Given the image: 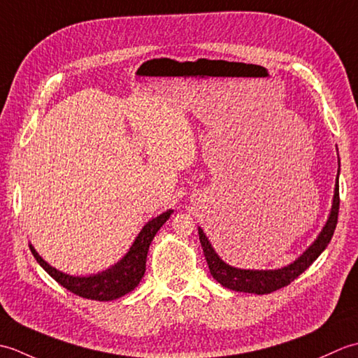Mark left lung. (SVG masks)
Instances as JSON below:
<instances>
[{"mask_svg": "<svg viewBox=\"0 0 358 358\" xmlns=\"http://www.w3.org/2000/svg\"><path fill=\"white\" fill-rule=\"evenodd\" d=\"M338 208H340V194H338V180H337L332 210H331L328 223H326V226L323 227L322 234L318 235V238L314 241V245L309 246V249L299 258V260H295L292 264H289L286 268L277 269V271H246V269L232 268V266L222 262V258H220L215 254V250L212 249L206 235L203 234L201 229H199L200 243H201L204 257H206L210 275L214 277L220 285H223L227 289H232V291L249 292V294H257V295L271 294L273 291H277V289L291 285V281H294L300 275V273L305 272L309 266L317 260L318 255L323 252L326 246L329 245L338 222Z\"/></svg>", "mask_w": 358, "mask_h": 358, "instance_id": "obj_1", "label": "left lung"}]
</instances>
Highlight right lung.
Segmentation results:
<instances>
[{
    "instance_id": "1",
    "label": "right lung",
    "mask_w": 358,
    "mask_h": 358,
    "mask_svg": "<svg viewBox=\"0 0 358 358\" xmlns=\"http://www.w3.org/2000/svg\"><path fill=\"white\" fill-rule=\"evenodd\" d=\"M172 210L163 212L162 215L150 220V222L143 227L138 237L134 241L132 248L129 249L126 257L117 263L113 268L104 271L101 273L90 277H72L52 268L50 264L45 263L43 258L36 254V250L30 246L36 262L40 263L41 268L49 273V275L58 281L59 285L66 287L67 291L73 292L75 295L83 296L87 300H98V301H109L123 296L124 294L131 292L132 289L138 286L141 281L144 271H146V258L148 250L155 234L159 231L166 220L171 217Z\"/></svg>"
}]
</instances>
